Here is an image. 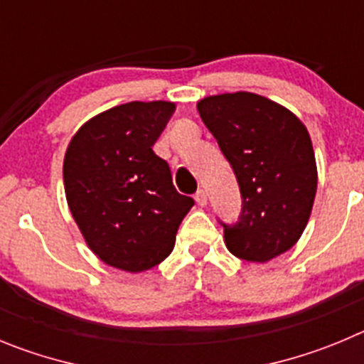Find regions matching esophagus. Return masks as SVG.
Instances as JSON below:
<instances>
[{"label":"esophagus","instance_id":"34e87169","mask_svg":"<svg viewBox=\"0 0 364 364\" xmlns=\"http://www.w3.org/2000/svg\"><path fill=\"white\" fill-rule=\"evenodd\" d=\"M196 203L199 206H205L208 203V198H206V192L205 190H198V194H196Z\"/></svg>","mask_w":364,"mask_h":364}]
</instances>
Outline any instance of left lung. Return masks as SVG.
<instances>
[{
  "label": "left lung",
  "instance_id": "1",
  "mask_svg": "<svg viewBox=\"0 0 364 364\" xmlns=\"http://www.w3.org/2000/svg\"><path fill=\"white\" fill-rule=\"evenodd\" d=\"M198 112L237 178L241 221L225 245L245 261L267 263L299 241L317 190L310 134L294 112L254 92L203 97Z\"/></svg>",
  "mask_w": 364,
  "mask_h": 364
}]
</instances>
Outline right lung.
Here are the masks:
<instances>
[{
	"mask_svg": "<svg viewBox=\"0 0 364 364\" xmlns=\"http://www.w3.org/2000/svg\"><path fill=\"white\" fill-rule=\"evenodd\" d=\"M174 109L172 101L117 105L83 123L65 152L72 218L87 247L117 270L137 274L168 257L194 206L152 150Z\"/></svg>",
	"mask_w": 364,
	"mask_h": 364,
	"instance_id": "right-lung-1",
	"label": "right lung"
}]
</instances>
